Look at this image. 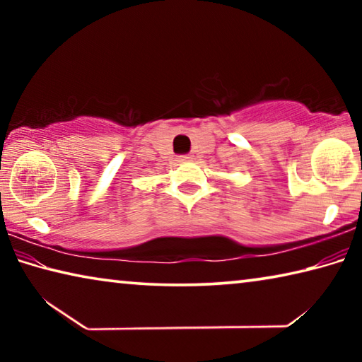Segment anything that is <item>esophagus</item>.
I'll return each mask as SVG.
<instances>
[{"label":"esophagus","mask_w":362,"mask_h":362,"mask_svg":"<svg viewBox=\"0 0 362 362\" xmlns=\"http://www.w3.org/2000/svg\"><path fill=\"white\" fill-rule=\"evenodd\" d=\"M192 159H193L192 156H189V155H185V156H180V158H179V161H182V163H183V161H192Z\"/></svg>","instance_id":"1"}]
</instances>
